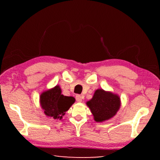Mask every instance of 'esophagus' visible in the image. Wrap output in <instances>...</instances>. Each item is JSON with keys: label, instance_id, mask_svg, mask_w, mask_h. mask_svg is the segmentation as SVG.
I'll list each match as a JSON object with an SVG mask.
<instances>
[{"label": "esophagus", "instance_id": "obj_1", "mask_svg": "<svg viewBox=\"0 0 160 160\" xmlns=\"http://www.w3.org/2000/svg\"><path fill=\"white\" fill-rule=\"evenodd\" d=\"M75 99H76V101L78 102H81L82 101V97L79 95V94H77V95L75 96Z\"/></svg>", "mask_w": 160, "mask_h": 160}]
</instances>
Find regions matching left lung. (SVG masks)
I'll return each mask as SVG.
<instances>
[{"label": "left lung", "instance_id": "obj_1", "mask_svg": "<svg viewBox=\"0 0 160 160\" xmlns=\"http://www.w3.org/2000/svg\"><path fill=\"white\" fill-rule=\"evenodd\" d=\"M96 122H104L113 118L121 105V98L117 94L103 89H97L92 98L86 102Z\"/></svg>", "mask_w": 160, "mask_h": 160}]
</instances>
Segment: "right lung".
Masks as SVG:
<instances>
[{
    "instance_id": "1",
    "label": "right lung",
    "mask_w": 160,
    "mask_h": 160,
    "mask_svg": "<svg viewBox=\"0 0 160 160\" xmlns=\"http://www.w3.org/2000/svg\"><path fill=\"white\" fill-rule=\"evenodd\" d=\"M59 85L42 92L39 97L41 108L44 114L53 119L61 120L65 113L74 104L73 97L64 96Z\"/></svg>"
}]
</instances>
